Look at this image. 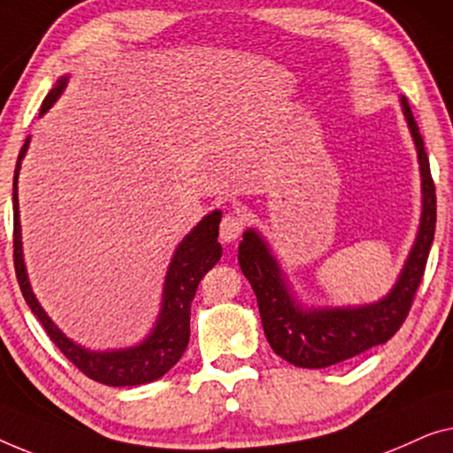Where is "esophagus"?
I'll return each mask as SVG.
<instances>
[{"instance_id":"1","label":"esophagus","mask_w":453,"mask_h":453,"mask_svg":"<svg viewBox=\"0 0 453 453\" xmlns=\"http://www.w3.org/2000/svg\"><path fill=\"white\" fill-rule=\"evenodd\" d=\"M244 232V219L238 213H226L219 226V238L224 242H235Z\"/></svg>"}]
</instances>
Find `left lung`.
I'll list each match as a JSON object with an SVG mask.
<instances>
[{
  "label": "left lung",
  "mask_w": 453,
  "mask_h": 453,
  "mask_svg": "<svg viewBox=\"0 0 453 453\" xmlns=\"http://www.w3.org/2000/svg\"><path fill=\"white\" fill-rule=\"evenodd\" d=\"M403 108L418 151L423 176V218L411 257L390 296L378 303L355 310L303 311L291 299L275 258L257 234L246 232L238 248L242 273L257 293L269 345L293 365L308 369L328 367L390 341L404 324L415 302L435 235L437 196L423 137L406 98H403Z\"/></svg>",
  "instance_id": "obj_1"
}]
</instances>
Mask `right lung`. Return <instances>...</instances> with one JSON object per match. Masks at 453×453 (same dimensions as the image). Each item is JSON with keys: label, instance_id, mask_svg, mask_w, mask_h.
I'll list each match as a JSON object with an SVG mask.
<instances>
[{"label": "right lung", "instance_id": "right-lung-1", "mask_svg": "<svg viewBox=\"0 0 453 453\" xmlns=\"http://www.w3.org/2000/svg\"><path fill=\"white\" fill-rule=\"evenodd\" d=\"M65 78L57 81L53 90L42 100L41 114L49 111V106L59 98V94L65 88ZM28 139L24 142L20 156H18L14 170V269L16 279L20 285V291L27 299L28 308L41 320L47 330L50 341L57 349L80 369L88 378L106 386H139L154 381L168 372L176 361L180 359L184 349L188 345L190 336V303H193L196 288L205 273L215 266L221 258V244L218 242L219 219L221 213L213 211L190 232L182 244L176 248L174 258H172L168 277L164 285V308L157 326L154 328L143 345L125 349V351L112 353H90L67 339L59 328L50 322V318L44 314L41 303L36 302L33 289L28 285L27 269H24L22 258V242H20V219H18V170L20 160L27 154Z\"/></svg>", "mask_w": 453, "mask_h": 453}]
</instances>
